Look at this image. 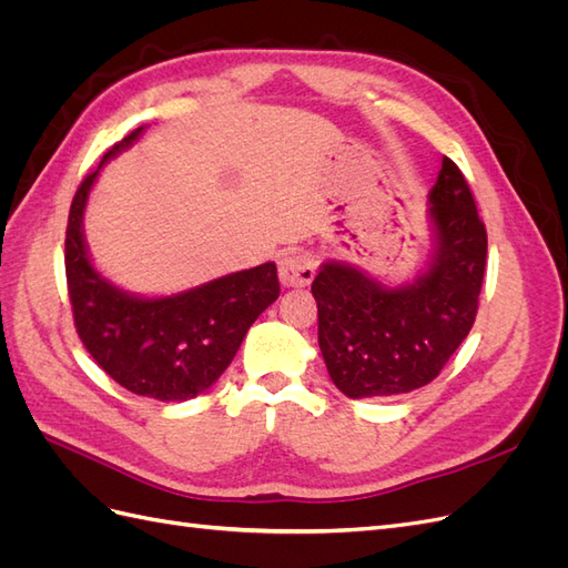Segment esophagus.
Segmentation results:
<instances>
[{
    "label": "esophagus",
    "instance_id": "1",
    "mask_svg": "<svg viewBox=\"0 0 568 568\" xmlns=\"http://www.w3.org/2000/svg\"><path fill=\"white\" fill-rule=\"evenodd\" d=\"M315 277V255L307 251H291L280 261V280L288 288H305Z\"/></svg>",
    "mask_w": 568,
    "mask_h": 568
}]
</instances>
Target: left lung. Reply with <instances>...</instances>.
I'll use <instances>...</instances> for the list:
<instances>
[{
	"label": "left lung",
	"mask_w": 568,
	"mask_h": 568,
	"mask_svg": "<svg viewBox=\"0 0 568 568\" xmlns=\"http://www.w3.org/2000/svg\"><path fill=\"white\" fill-rule=\"evenodd\" d=\"M428 203L434 253L415 280L386 286L355 265L326 261L313 282L320 351L348 398H388L426 386L471 332L488 234L467 180L448 156Z\"/></svg>",
	"instance_id": "left-lung-1"
}]
</instances>
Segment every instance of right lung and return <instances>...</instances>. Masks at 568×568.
<instances>
[{"mask_svg": "<svg viewBox=\"0 0 568 568\" xmlns=\"http://www.w3.org/2000/svg\"><path fill=\"white\" fill-rule=\"evenodd\" d=\"M136 128L113 144L82 180L68 213L65 280L84 348L113 382L161 403H182L209 390L267 305L280 298L277 265L232 272L175 296L144 298L118 288L94 270L82 215L106 161L136 142Z\"/></svg>", "mask_w": 568, "mask_h": 568, "instance_id": "right-lung-1", "label": "right lung"}]
</instances>
